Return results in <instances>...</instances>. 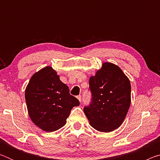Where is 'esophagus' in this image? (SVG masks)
<instances>
[{"label": "esophagus", "mask_w": 160, "mask_h": 160, "mask_svg": "<svg viewBox=\"0 0 160 160\" xmlns=\"http://www.w3.org/2000/svg\"><path fill=\"white\" fill-rule=\"evenodd\" d=\"M77 98H78V100H79L80 102H81V100H82V98H81V96H80V95H78V96L77 97Z\"/></svg>", "instance_id": "1"}]
</instances>
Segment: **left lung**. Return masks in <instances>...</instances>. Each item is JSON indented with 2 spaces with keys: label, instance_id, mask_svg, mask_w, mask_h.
Masks as SVG:
<instances>
[{
  "label": "left lung",
  "instance_id": "left-lung-1",
  "mask_svg": "<svg viewBox=\"0 0 160 160\" xmlns=\"http://www.w3.org/2000/svg\"><path fill=\"white\" fill-rule=\"evenodd\" d=\"M92 101L84 112L94 129L108 132L123 123L131 105V82L116 65L105 62L90 78Z\"/></svg>",
  "mask_w": 160,
  "mask_h": 160
}]
</instances>
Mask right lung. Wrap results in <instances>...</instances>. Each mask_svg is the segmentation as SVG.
<instances>
[{
    "label": "right lung",
    "instance_id": "obj_1",
    "mask_svg": "<svg viewBox=\"0 0 160 160\" xmlns=\"http://www.w3.org/2000/svg\"><path fill=\"white\" fill-rule=\"evenodd\" d=\"M29 117L35 125L47 132L57 131L66 123L70 111L80 105L70 95L55 70L47 66L32 75L25 90Z\"/></svg>",
    "mask_w": 160,
    "mask_h": 160
}]
</instances>
